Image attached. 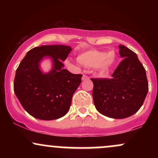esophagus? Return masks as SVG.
<instances>
[{"instance_id":"esophagus-1","label":"esophagus","mask_w":158,"mask_h":158,"mask_svg":"<svg viewBox=\"0 0 158 158\" xmlns=\"http://www.w3.org/2000/svg\"><path fill=\"white\" fill-rule=\"evenodd\" d=\"M89 79V77H87V76H85V75H83L82 77H81V80H82V81L87 80V79Z\"/></svg>"}]
</instances>
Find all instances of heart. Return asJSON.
I'll list each match as a JSON object with an SVG mask.
<instances>
[{
    "label": "heart",
    "instance_id": "heart-1",
    "mask_svg": "<svg viewBox=\"0 0 158 158\" xmlns=\"http://www.w3.org/2000/svg\"><path fill=\"white\" fill-rule=\"evenodd\" d=\"M77 59L80 64L87 68H95L99 73L106 74L115 64L117 57L114 51L106 52L89 50L79 54Z\"/></svg>",
    "mask_w": 158,
    "mask_h": 158
}]
</instances>
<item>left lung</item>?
Wrapping results in <instances>:
<instances>
[{"label": "left lung", "mask_w": 158, "mask_h": 158, "mask_svg": "<svg viewBox=\"0 0 158 158\" xmlns=\"http://www.w3.org/2000/svg\"><path fill=\"white\" fill-rule=\"evenodd\" d=\"M123 61L112 79H91L94 103L98 111L113 119H124L135 114L143 106L148 90L146 70L137 54L119 45Z\"/></svg>", "instance_id": "left-lung-1"}]
</instances>
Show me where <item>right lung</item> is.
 I'll use <instances>...</instances> for the list:
<instances>
[{"label":"right lung","instance_id":"obj_1","mask_svg":"<svg viewBox=\"0 0 158 158\" xmlns=\"http://www.w3.org/2000/svg\"><path fill=\"white\" fill-rule=\"evenodd\" d=\"M72 50L67 45H42L27 52L15 72L14 92L24 110L36 119L52 120L68 112L72 97L81 81L62 63ZM52 61V69L44 72L40 63Z\"/></svg>","mask_w":158,"mask_h":158}]
</instances>
